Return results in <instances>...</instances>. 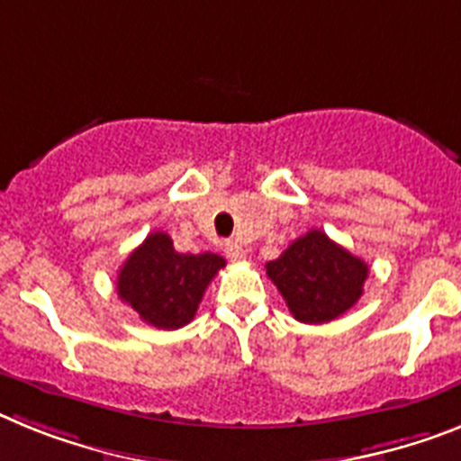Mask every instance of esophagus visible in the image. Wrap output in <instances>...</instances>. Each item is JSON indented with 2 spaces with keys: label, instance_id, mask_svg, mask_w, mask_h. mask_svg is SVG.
I'll return each instance as SVG.
<instances>
[{
  "label": "esophagus",
  "instance_id": "34e87169",
  "mask_svg": "<svg viewBox=\"0 0 461 461\" xmlns=\"http://www.w3.org/2000/svg\"><path fill=\"white\" fill-rule=\"evenodd\" d=\"M224 253H227V258H230L231 262L246 260V250H243L241 243H237V241L224 243Z\"/></svg>",
  "mask_w": 461,
  "mask_h": 461
}]
</instances>
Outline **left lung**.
Wrapping results in <instances>:
<instances>
[{"label": "left lung", "mask_w": 461, "mask_h": 461, "mask_svg": "<svg viewBox=\"0 0 461 461\" xmlns=\"http://www.w3.org/2000/svg\"><path fill=\"white\" fill-rule=\"evenodd\" d=\"M265 267L290 314L303 323L342 316L358 303L368 278V265L321 230H309Z\"/></svg>", "instance_id": "8db88e82"}]
</instances>
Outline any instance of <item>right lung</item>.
<instances>
[{
	"mask_svg": "<svg viewBox=\"0 0 461 461\" xmlns=\"http://www.w3.org/2000/svg\"><path fill=\"white\" fill-rule=\"evenodd\" d=\"M224 265L215 253H177L168 234L154 231L122 265L117 293L145 323L176 330L194 319L208 284Z\"/></svg>",
	"mask_w": 461,
	"mask_h": 461,
	"instance_id": "add662e5",
	"label": "right lung"
}]
</instances>
